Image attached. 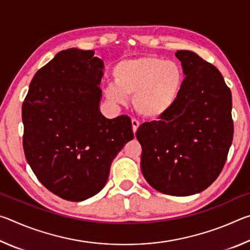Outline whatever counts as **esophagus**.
<instances>
[{"label": "esophagus", "instance_id": "obj_1", "mask_svg": "<svg viewBox=\"0 0 250 250\" xmlns=\"http://www.w3.org/2000/svg\"><path fill=\"white\" fill-rule=\"evenodd\" d=\"M131 124H132V130H133V132L135 133V132H137L138 128H139V125H140V122H139L137 119H132V120H131Z\"/></svg>", "mask_w": 250, "mask_h": 250}]
</instances>
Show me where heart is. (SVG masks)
I'll return each instance as SVG.
<instances>
[{"instance_id": "b5f03b06", "label": "heart", "mask_w": 250, "mask_h": 250, "mask_svg": "<svg viewBox=\"0 0 250 250\" xmlns=\"http://www.w3.org/2000/svg\"><path fill=\"white\" fill-rule=\"evenodd\" d=\"M115 83L105 87V97L125 104L133 97L138 113L158 119L176 104L184 86V71L174 62L156 56L124 59L112 70Z\"/></svg>"}]
</instances>
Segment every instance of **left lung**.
Wrapping results in <instances>:
<instances>
[{
    "label": "left lung",
    "mask_w": 250,
    "mask_h": 250,
    "mask_svg": "<svg viewBox=\"0 0 250 250\" xmlns=\"http://www.w3.org/2000/svg\"><path fill=\"white\" fill-rule=\"evenodd\" d=\"M184 86L176 104L135 133L141 171L156 191L173 196L200 193L225 166L234 135L231 92L214 65L191 50H177Z\"/></svg>",
    "instance_id": "obj_1"
}]
</instances>
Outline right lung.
<instances>
[{"mask_svg":"<svg viewBox=\"0 0 250 250\" xmlns=\"http://www.w3.org/2000/svg\"><path fill=\"white\" fill-rule=\"evenodd\" d=\"M94 54L59 52L34 76L22 105L29 167L46 188L71 202L104 188L113 159L133 139L128 116L101 115L104 62Z\"/></svg>","mask_w":250,"mask_h":250,"instance_id":"add662e5","label":"right lung"}]
</instances>
